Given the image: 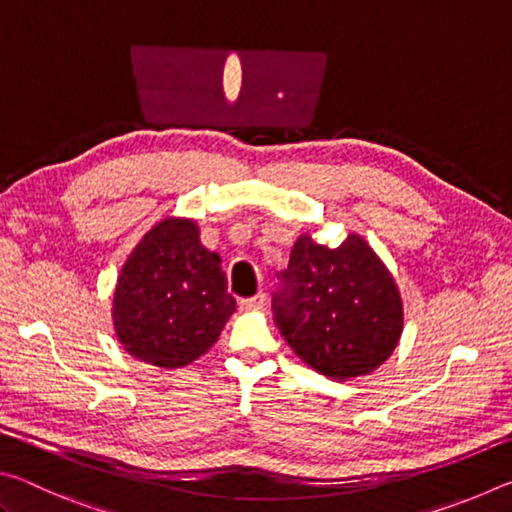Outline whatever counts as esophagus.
Listing matches in <instances>:
<instances>
[{
	"instance_id": "34e87169",
	"label": "esophagus",
	"mask_w": 512,
	"mask_h": 512,
	"mask_svg": "<svg viewBox=\"0 0 512 512\" xmlns=\"http://www.w3.org/2000/svg\"><path fill=\"white\" fill-rule=\"evenodd\" d=\"M264 302H266V296H264L262 291H259V293H255L253 298H244V300H241L239 305L244 307V309H262Z\"/></svg>"
}]
</instances>
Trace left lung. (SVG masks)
<instances>
[{
  "instance_id": "8db88e82",
  "label": "left lung",
  "mask_w": 512,
  "mask_h": 512,
  "mask_svg": "<svg viewBox=\"0 0 512 512\" xmlns=\"http://www.w3.org/2000/svg\"><path fill=\"white\" fill-rule=\"evenodd\" d=\"M277 280L275 325L320 375L345 381L391 357L402 334L400 291L361 237L327 248L302 235Z\"/></svg>"
}]
</instances>
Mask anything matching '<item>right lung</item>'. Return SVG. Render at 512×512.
<instances>
[{
	"label": "right lung",
	"instance_id": "1",
	"mask_svg": "<svg viewBox=\"0 0 512 512\" xmlns=\"http://www.w3.org/2000/svg\"><path fill=\"white\" fill-rule=\"evenodd\" d=\"M235 305L221 259L201 244L196 223L167 219L126 259L112 318L128 354L180 368L212 348Z\"/></svg>",
	"mask_w": 512,
	"mask_h": 512
}]
</instances>
